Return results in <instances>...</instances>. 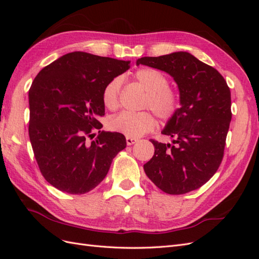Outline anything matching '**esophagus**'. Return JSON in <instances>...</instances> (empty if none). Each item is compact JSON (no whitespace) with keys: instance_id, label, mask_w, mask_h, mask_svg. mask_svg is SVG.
Segmentation results:
<instances>
[{"instance_id":"34e87169","label":"esophagus","mask_w":259,"mask_h":259,"mask_svg":"<svg viewBox=\"0 0 259 259\" xmlns=\"http://www.w3.org/2000/svg\"><path fill=\"white\" fill-rule=\"evenodd\" d=\"M138 142V139H136V138H133V137H126V144L128 145V146H131V145H134L135 143H137Z\"/></svg>"}]
</instances>
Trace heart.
<instances>
[{
    "label": "heart",
    "mask_w": 259,
    "mask_h": 259,
    "mask_svg": "<svg viewBox=\"0 0 259 259\" xmlns=\"http://www.w3.org/2000/svg\"><path fill=\"white\" fill-rule=\"evenodd\" d=\"M134 79L147 92L145 106L150 107L160 119L167 120L178 108V98L168 86V81L163 73L152 68L139 69ZM122 80L114 77L109 82L103 92V103L109 110H115L120 106ZM155 127L154 116L149 111L128 112L124 111L113 116L109 121V128L121 134L138 138L151 132Z\"/></svg>",
    "instance_id": "1"
}]
</instances>
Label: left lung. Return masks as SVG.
I'll return each mask as SVG.
<instances>
[{
	"instance_id": "left-lung-1",
	"label": "left lung",
	"mask_w": 259,
	"mask_h": 259,
	"mask_svg": "<svg viewBox=\"0 0 259 259\" xmlns=\"http://www.w3.org/2000/svg\"><path fill=\"white\" fill-rule=\"evenodd\" d=\"M145 65L168 73L179 90L180 108L170 116L163 135L173 145L151 140L154 154L144 169L151 182L168 194L198 189L221 165L231 121V94L216 69L187 52L142 57Z\"/></svg>"
}]
</instances>
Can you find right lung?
<instances>
[{
    "label": "right lung",
    "mask_w": 259,
    "mask_h": 259,
    "mask_svg": "<svg viewBox=\"0 0 259 259\" xmlns=\"http://www.w3.org/2000/svg\"><path fill=\"white\" fill-rule=\"evenodd\" d=\"M130 61L72 52L44 67L29 91V137L44 178L62 192L83 194L108 174L126 147L121 133L104 132L103 92ZM98 137L92 139L95 131Z\"/></svg>",
    "instance_id": "add662e5"
}]
</instances>
